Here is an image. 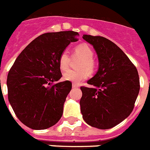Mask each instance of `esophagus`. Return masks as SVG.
I'll list each match as a JSON object with an SVG mask.
<instances>
[{
	"label": "esophagus",
	"instance_id": "esophagus-1",
	"mask_svg": "<svg viewBox=\"0 0 150 150\" xmlns=\"http://www.w3.org/2000/svg\"><path fill=\"white\" fill-rule=\"evenodd\" d=\"M79 87V86L78 84H75V83H73L72 84V88H78Z\"/></svg>",
	"mask_w": 150,
	"mask_h": 150
}]
</instances>
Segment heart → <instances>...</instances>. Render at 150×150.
<instances>
[{
    "label": "heart",
    "instance_id": "obj_1",
    "mask_svg": "<svg viewBox=\"0 0 150 150\" xmlns=\"http://www.w3.org/2000/svg\"><path fill=\"white\" fill-rule=\"evenodd\" d=\"M94 52L87 44L79 45L73 49L72 58H80L78 63V71L69 70L63 74V79L74 83H79L84 81L88 76V74H93L96 69V63L93 59ZM71 58L66 51L61 53L58 58V65L62 71L68 69Z\"/></svg>",
    "mask_w": 150,
    "mask_h": 150
}]
</instances>
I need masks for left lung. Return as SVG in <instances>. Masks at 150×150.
Masks as SVG:
<instances>
[{
    "instance_id": "8db88e82",
    "label": "left lung",
    "mask_w": 150,
    "mask_h": 150,
    "mask_svg": "<svg viewBox=\"0 0 150 150\" xmlns=\"http://www.w3.org/2000/svg\"><path fill=\"white\" fill-rule=\"evenodd\" d=\"M97 52L99 68L81 86L83 119L92 127L108 129L127 118L134 108L140 85L133 63L115 44L105 38L84 35Z\"/></svg>"
}]
</instances>
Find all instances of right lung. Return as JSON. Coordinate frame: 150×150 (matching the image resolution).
Wrapping results in <instances>:
<instances>
[{
  "mask_svg": "<svg viewBox=\"0 0 150 150\" xmlns=\"http://www.w3.org/2000/svg\"><path fill=\"white\" fill-rule=\"evenodd\" d=\"M72 31L45 33L27 46L9 70L8 100L23 124L33 129H45L60 120L69 81L55 83L62 75L58 65L61 53L78 41Z\"/></svg>",
  "mask_w": 150,
  "mask_h": 150,
  "instance_id": "right-lung-1",
  "label": "right lung"
}]
</instances>
